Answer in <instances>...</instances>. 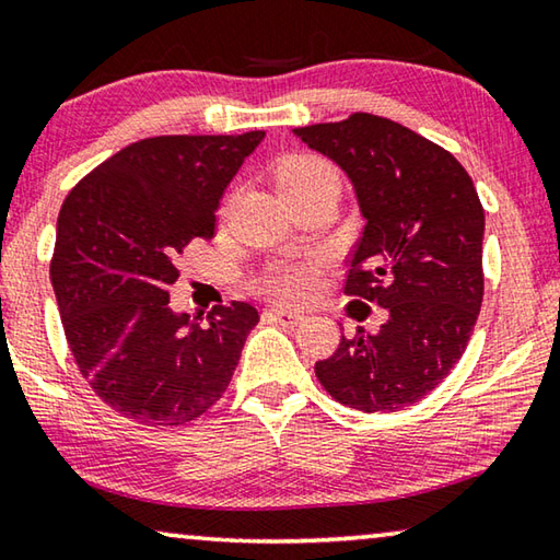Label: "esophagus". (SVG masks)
<instances>
[{
  "instance_id": "34e87169",
  "label": "esophagus",
  "mask_w": 560,
  "mask_h": 560,
  "mask_svg": "<svg viewBox=\"0 0 560 560\" xmlns=\"http://www.w3.org/2000/svg\"><path fill=\"white\" fill-rule=\"evenodd\" d=\"M266 316L271 318V322H277L279 326H299L301 322H304V314L296 312V308H283V306H271L266 308Z\"/></svg>"
}]
</instances>
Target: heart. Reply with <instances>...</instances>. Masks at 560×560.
Returning <instances> with one entry per match:
<instances>
[{
	"label": "heart",
	"mask_w": 560,
	"mask_h": 560,
	"mask_svg": "<svg viewBox=\"0 0 560 560\" xmlns=\"http://www.w3.org/2000/svg\"><path fill=\"white\" fill-rule=\"evenodd\" d=\"M324 182H339L331 166L316 156H291L281 164L277 186L279 191L301 189V186H314ZM264 287L279 299H304L316 287V266L314 264H281L266 273Z\"/></svg>",
	"instance_id": "1"
}]
</instances>
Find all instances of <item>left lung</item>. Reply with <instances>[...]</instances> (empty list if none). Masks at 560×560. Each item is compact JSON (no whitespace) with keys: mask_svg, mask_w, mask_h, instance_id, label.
<instances>
[{"mask_svg":"<svg viewBox=\"0 0 560 560\" xmlns=\"http://www.w3.org/2000/svg\"><path fill=\"white\" fill-rule=\"evenodd\" d=\"M349 176L366 224L346 294L386 308L376 334L357 328L316 378L363 413L398 411L456 366L483 301V207L454 154L374 114L294 129Z\"/></svg>","mask_w":560,"mask_h":560,"instance_id":"8db88e82","label":"left lung"}]
</instances>
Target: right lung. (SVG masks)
<instances>
[{
    "instance_id": "add662e5",
    "label": "right lung",
    "mask_w": 560,
    "mask_h": 560,
    "mask_svg": "<svg viewBox=\"0 0 560 560\" xmlns=\"http://www.w3.org/2000/svg\"><path fill=\"white\" fill-rule=\"evenodd\" d=\"M264 137L141 139L61 203L49 271L61 326L89 386L127 419L189 423L234 376L259 312L232 301L179 314L166 289L184 246L214 236L224 189Z\"/></svg>"
}]
</instances>
